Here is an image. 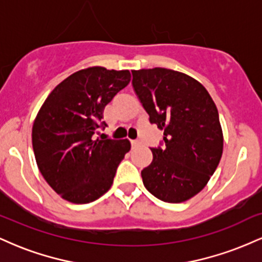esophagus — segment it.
Returning a JSON list of instances; mask_svg holds the SVG:
<instances>
[{
	"label": "esophagus",
	"instance_id": "1",
	"mask_svg": "<svg viewBox=\"0 0 262 262\" xmlns=\"http://www.w3.org/2000/svg\"><path fill=\"white\" fill-rule=\"evenodd\" d=\"M130 144H132V148L135 149V148H138V146H139L141 143H140L139 140H132V141H130Z\"/></svg>",
	"mask_w": 262,
	"mask_h": 262
}]
</instances>
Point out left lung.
Wrapping results in <instances>:
<instances>
[{
	"label": "left lung",
	"instance_id": "8db88e82",
	"mask_svg": "<svg viewBox=\"0 0 262 262\" xmlns=\"http://www.w3.org/2000/svg\"><path fill=\"white\" fill-rule=\"evenodd\" d=\"M132 74L150 123L164 130V145L150 148L152 161L141 171L144 186L164 202H185L202 191L221 161L217 107L203 85L186 74L164 68Z\"/></svg>",
	"mask_w": 262,
	"mask_h": 262
}]
</instances>
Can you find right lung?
Listing matches in <instances>:
<instances>
[{
	"label": "right lung",
	"instance_id": "add662e5",
	"mask_svg": "<svg viewBox=\"0 0 262 262\" xmlns=\"http://www.w3.org/2000/svg\"><path fill=\"white\" fill-rule=\"evenodd\" d=\"M130 81L128 70L83 69L60 82L37 114L32 143L39 171L71 203H90L111 188L128 139L93 140L107 127L104 107Z\"/></svg>",
	"mask_w": 262,
	"mask_h": 262
}]
</instances>
